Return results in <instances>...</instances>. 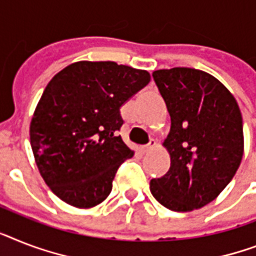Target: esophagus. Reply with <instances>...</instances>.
I'll return each instance as SVG.
<instances>
[{"mask_svg":"<svg viewBox=\"0 0 256 256\" xmlns=\"http://www.w3.org/2000/svg\"><path fill=\"white\" fill-rule=\"evenodd\" d=\"M155 146H156V142H155V139H151V140L148 142V144L140 147V151H142L143 154H146V152H148L150 150H152Z\"/></svg>","mask_w":256,"mask_h":256,"instance_id":"1","label":"esophagus"}]
</instances>
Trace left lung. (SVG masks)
<instances>
[{"label":"left lung","instance_id":"obj_1","mask_svg":"<svg viewBox=\"0 0 256 256\" xmlns=\"http://www.w3.org/2000/svg\"><path fill=\"white\" fill-rule=\"evenodd\" d=\"M171 117L164 147L171 166L150 182L156 201L174 212L200 209L232 182L243 156L242 114L212 74L176 67L152 74Z\"/></svg>","mask_w":256,"mask_h":256}]
</instances>
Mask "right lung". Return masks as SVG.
I'll return each instance as SVG.
<instances>
[{
	"label": "right lung",
	"mask_w": 256,
	"mask_h": 256,
	"mask_svg": "<svg viewBox=\"0 0 256 256\" xmlns=\"http://www.w3.org/2000/svg\"><path fill=\"white\" fill-rule=\"evenodd\" d=\"M150 82L147 70L114 62H78L46 86L30 124L42 178L64 202L92 208L112 192L114 176L134 155L118 135L121 106Z\"/></svg>",
	"instance_id": "right-lung-1"
}]
</instances>
